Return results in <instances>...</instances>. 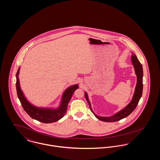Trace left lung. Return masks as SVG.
I'll return each mask as SVG.
<instances>
[{"label": "left lung", "mask_w": 160, "mask_h": 160, "mask_svg": "<svg viewBox=\"0 0 160 160\" xmlns=\"http://www.w3.org/2000/svg\"><path fill=\"white\" fill-rule=\"evenodd\" d=\"M132 62L135 68L136 75L137 76V83H136L135 90L133 98L132 99L131 102L122 110L119 111L118 112L114 114V115L110 117L98 116L93 112V111L92 110L91 103L88 97V94L86 92H85V96L87 102L89 103L91 110L93 112L94 116L99 120L103 122H116V121H120L121 119H122L123 118H126L127 116H128V115H130L133 111L135 110L136 107H137L138 102L141 98L142 94L143 69H142V66L141 63L139 62L136 55L134 53H133L132 55Z\"/></svg>", "instance_id": "1"}]
</instances>
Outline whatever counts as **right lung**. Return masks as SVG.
<instances>
[{"label":"right lung","instance_id":"1","mask_svg":"<svg viewBox=\"0 0 160 160\" xmlns=\"http://www.w3.org/2000/svg\"><path fill=\"white\" fill-rule=\"evenodd\" d=\"M20 68L16 73V91L18 97L25 111L33 119L42 123H49L58 121L65 115L67 111L68 105L72 98L74 91L78 88L77 84L71 86L67 88L64 92L62 98V102L57 109L39 108L30 103L24 95L22 91L19 80Z\"/></svg>","mask_w":160,"mask_h":160}]
</instances>
